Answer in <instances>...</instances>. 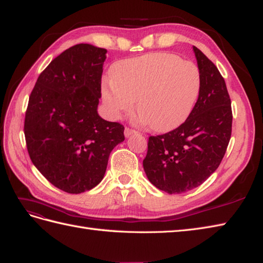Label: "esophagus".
Instances as JSON below:
<instances>
[{
    "label": "esophagus",
    "mask_w": 263,
    "mask_h": 263,
    "mask_svg": "<svg viewBox=\"0 0 263 263\" xmlns=\"http://www.w3.org/2000/svg\"><path fill=\"white\" fill-rule=\"evenodd\" d=\"M136 133H137L136 130H132V128H130V127H125L124 136H125L126 138H128V137L132 136V135H136Z\"/></svg>",
    "instance_id": "obj_1"
}]
</instances>
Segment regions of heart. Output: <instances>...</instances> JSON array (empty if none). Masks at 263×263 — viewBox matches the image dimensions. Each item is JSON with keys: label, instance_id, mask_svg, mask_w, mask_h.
<instances>
[{"label": "heart", "instance_id": "obj_1", "mask_svg": "<svg viewBox=\"0 0 263 263\" xmlns=\"http://www.w3.org/2000/svg\"><path fill=\"white\" fill-rule=\"evenodd\" d=\"M199 91L196 65L176 54L156 52L118 63L112 82L102 87V99L114 118L131 111L138 100V121L166 132L187 120Z\"/></svg>", "mask_w": 263, "mask_h": 263}]
</instances>
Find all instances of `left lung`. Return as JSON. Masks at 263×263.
Here are the masks:
<instances>
[{
  "instance_id": "1",
  "label": "left lung",
  "mask_w": 263,
  "mask_h": 263,
  "mask_svg": "<svg viewBox=\"0 0 263 263\" xmlns=\"http://www.w3.org/2000/svg\"><path fill=\"white\" fill-rule=\"evenodd\" d=\"M200 73V91L181 125L149 137L143 170L149 181L167 194L200 186L220 165L231 136L233 112L223 77L202 51L193 46Z\"/></svg>"
}]
</instances>
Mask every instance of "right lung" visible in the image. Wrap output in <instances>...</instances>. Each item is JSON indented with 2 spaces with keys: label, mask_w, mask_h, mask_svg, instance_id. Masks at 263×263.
<instances>
[{
  "label": "right lung",
  "mask_w": 263,
  "mask_h": 263,
  "mask_svg": "<svg viewBox=\"0 0 263 263\" xmlns=\"http://www.w3.org/2000/svg\"><path fill=\"white\" fill-rule=\"evenodd\" d=\"M106 49L76 44L41 73L29 96L24 132L29 157L54 187L95 188L105 176L124 126L98 114Z\"/></svg>",
  "instance_id": "right-lung-1"
}]
</instances>
